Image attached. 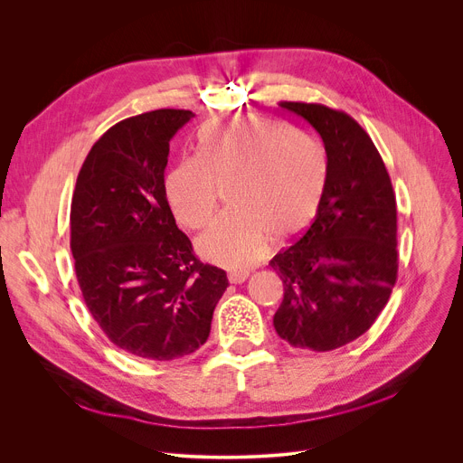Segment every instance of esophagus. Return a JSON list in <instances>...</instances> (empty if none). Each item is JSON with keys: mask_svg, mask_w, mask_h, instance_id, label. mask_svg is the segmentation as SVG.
Instances as JSON below:
<instances>
[{"mask_svg": "<svg viewBox=\"0 0 463 463\" xmlns=\"http://www.w3.org/2000/svg\"><path fill=\"white\" fill-rule=\"evenodd\" d=\"M249 279L247 271H231L229 273V282L231 284H243Z\"/></svg>", "mask_w": 463, "mask_h": 463, "instance_id": "1", "label": "esophagus"}]
</instances>
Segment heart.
Listing matches in <instances>:
<instances>
[{
    "mask_svg": "<svg viewBox=\"0 0 463 463\" xmlns=\"http://www.w3.org/2000/svg\"><path fill=\"white\" fill-rule=\"evenodd\" d=\"M326 175V150L309 129L240 115L203 128L200 154L181 157L170 170L166 195L183 225L202 229L231 186L236 209L211 225L200 249L220 266L238 269L266 250L271 234L286 241L309 227Z\"/></svg>",
    "mask_w": 463,
    "mask_h": 463,
    "instance_id": "obj_1",
    "label": "heart"
}]
</instances>
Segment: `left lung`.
<instances>
[{
    "label": "left lung",
    "mask_w": 463,
    "mask_h": 463,
    "mask_svg": "<svg viewBox=\"0 0 463 463\" xmlns=\"http://www.w3.org/2000/svg\"><path fill=\"white\" fill-rule=\"evenodd\" d=\"M320 136L326 186L309 229L273 256L284 282L277 334L295 348H341L375 322L398 279V213L384 163L345 111L280 102Z\"/></svg>",
    "instance_id": "left-lung-1"
}]
</instances>
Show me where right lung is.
Listing matches in <instances>:
<instances>
[{"label": "right lung", "instance_id": "add662e5", "mask_svg": "<svg viewBox=\"0 0 463 463\" xmlns=\"http://www.w3.org/2000/svg\"><path fill=\"white\" fill-rule=\"evenodd\" d=\"M194 117H129L90 150L73 192L71 252L84 302L120 350L172 361L203 346L229 280L194 256L165 188L170 139Z\"/></svg>", "mask_w": 463, "mask_h": 463}]
</instances>
